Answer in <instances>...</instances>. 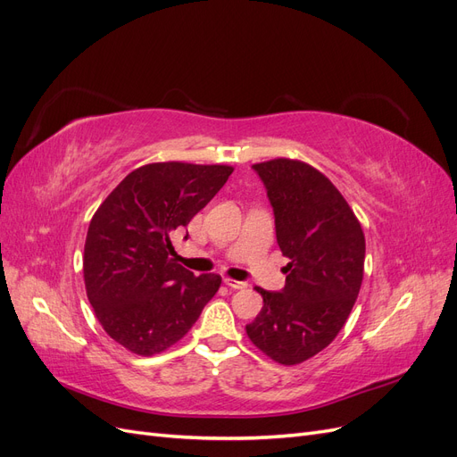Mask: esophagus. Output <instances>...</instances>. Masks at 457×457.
<instances>
[{
  "label": "esophagus",
  "mask_w": 457,
  "mask_h": 457,
  "mask_svg": "<svg viewBox=\"0 0 457 457\" xmlns=\"http://www.w3.org/2000/svg\"><path fill=\"white\" fill-rule=\"evenodd\" d=\"M225 284H227L230 289H245V287H247V282L232 280V278H225Z\"/></svg>",
  "instance_id": "1"
}]
</instances>
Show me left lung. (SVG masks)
<instances>
[{"label":"left lung","mask_w":457,"mask_h":457,"mask_svg":"<svg viewBox=\"0 0 457 457\" xmlns=\"http://www.w3.org/2000/svg\"><path fill=\"white\" fill-rule=\"evenodd\" d=\"M274 210L276 240L289 259L282 292L262 295L245 334L274 362L295 366L337 337L364 278L366 240L329 179L301 160L253 163Z\"/></svg>","instance_id":"left-lung-1"}]
</instances>
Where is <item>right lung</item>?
Here are the masks:
<instances>
[{
    "label": "right lung",
    "mask_w": 457,
    "mask_h": 457,
    "mask_svg": "<svg viewBox=\"0 0 457 457\" xmlns=\"http://www.w3.org/2000/svg\"><path fill=\"white\" fill-rule=\"evenodd\" d=\"M232 165L156 162L131 171L95 212L84 247L96 320L121 347L154 356L183 339L220 286L179 265L171 237L223 188Z\"/></svg>",
    "instance_id": "obj_1"
}]
</instances>
